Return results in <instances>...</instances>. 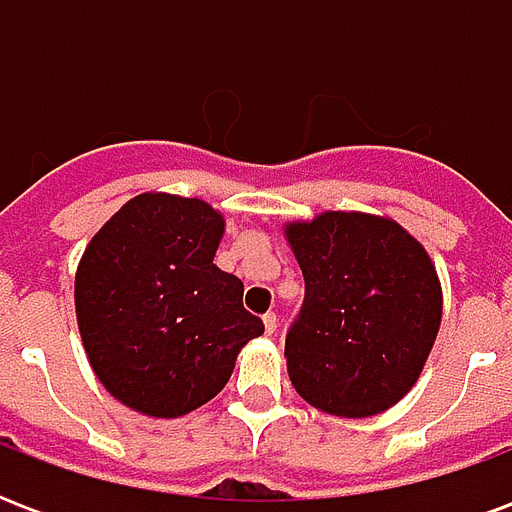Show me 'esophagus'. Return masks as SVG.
Here are the masks:
<instances>
[{"instance_id": "1", "label": "esophagus", "mask_w": 512, "mask_h": 512, "mask_svg": "<svg viewBox=\"0 0 512 512\" xmlns=\"http://www.w3.org/2000/svg\"><path fill=\"white\" fill-rule=\"evenodd\" d=\"M263 323H266V334L277 332V312H266V315H263Z\"/></svg>"}]
</instances>
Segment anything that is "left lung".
Masks as SVG:
<instances>
[{
    "label": "left lung",
    "instance_id": "obj_1",
    "mask_svg": "<svg viewBox=\"0 0 512 512\" xmlns=\"http://www.w3.org/2000/svg\"><path fill=\"white\" fill-rule=\"evenodd\" d=\"M304 304L285 337L288 376L310 406L362 419L417 384L441 323L428 252L392 219L326 211L285 227Z\"/></svg>",
    "mask_w": 512,
    "mask_h": 512
}]
</instances>
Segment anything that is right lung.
Wrapping results in <instances>:
<instances>
[{
	"instance_id": "right-lung-1",
	"label": "right lung",
	"mask_w": 512,
	"mask_h": 512,
	"mask_svg": "<svg viewBox=\"0 0 512 512\" xmlns=\"http://www.w3.org/2000/svg\"><path fill=\"white\" fill-rule=\"evenodd\" d=\"M224 219L208 202L139 194L93 235L76 271V321L106 392L147 417H183L230 381L263 321L213 263Z\"/></svg>"
}]
</instances>
